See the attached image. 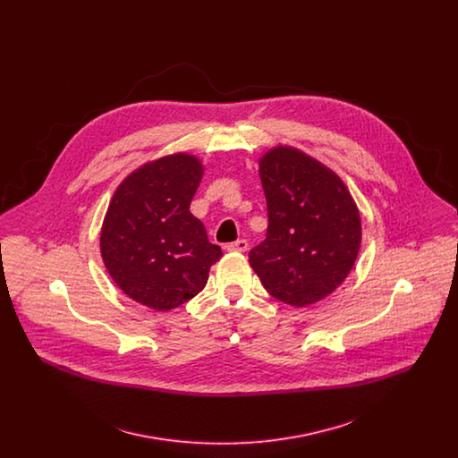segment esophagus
I'll return each mask as SVG.
<instances>
[{"instance_id": "obj_1", "label": "esophagus", "mask_w": 458, "mask_h": 458, "mask_svg": "<svg viewBox=\"0 0 458 458\" xmlns=\"http://www.w3.org/2000/svg\"><path fill=\"white\" fill-rule=\"evenodd\" d=\"M247 247H249L247 240L240 239L237 240V242L228 243V245H226V250H230V252H245Z\"/></svg>"}]
</instances>
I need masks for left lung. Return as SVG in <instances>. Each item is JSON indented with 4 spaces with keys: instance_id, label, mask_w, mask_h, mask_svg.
I'll list each match as a JSON object with an SVG mask.
<instances>
[{
    "instance_id": "1",
    "label": "left lung",
    "mask_w": 458,
    "mask_h": 458,
    "mask_svg": "<svg viewBox=\"0 0 458 458\" xmlns=\"http://www.w3.org/2000/svg\"><path fill=\"white\" fill-rule=\"evenodd\" d=\"M259 176L269 225L249 262L275 299L316 304L355 264L362 239L357 204L338 174L290 146L264 154Z\"/></svg>"
}]
</instances>
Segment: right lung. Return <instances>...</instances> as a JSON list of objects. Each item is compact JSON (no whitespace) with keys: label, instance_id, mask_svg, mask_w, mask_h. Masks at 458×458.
<instances>
[{"label":"right lung","instance_id":"add662e5","mask_svg":"<svg viewBox=\"0 0 458 458\" xmlns=\"http://www.w3.org/2000/svg\"><path fill=\"white\" fill-rule=\"evenodd\" d=\"M204 174L199 157L168 154L133 170L114 191L101 228V256L123 293L156 310L191 301L223 256L191 202Z\"/></svg>","mask_w":458,"mask_h":458}]
</instances>
